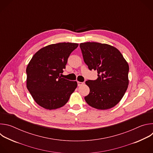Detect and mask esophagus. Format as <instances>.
<instances>
[{"label":"esophagus","instance_id":"esophagus-1","mask_svg":"<svg viewBox=\"0 0 153 153\" xmlns=\"http://www.w3.org/2000/svg\"><path fill=\"white\" fill-rule=\"evenodd\" d=\"M83 83H84L83 82H79V81H77V85H78L79 86H82Z\"/></svg>","mask_w":153,"mask_h":153}]
</instances>
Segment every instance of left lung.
<instances>
[{
    "mask_svg": "<svg viewBox=\"0 0 153 153\" xmlns=\"http://www.w3.org/2000/svg\"><path fill=\"white\" fill-rule=\"evenodd\" d=\"M85 63L90 70H97V79L88 80L90 93L85 97L90 106L107 110L116 106L124 96L129 83V66L121 53L105 43L86 42L80 44Z\"/></svg>",
    "mask_w": 153,
    "mask_h": 153,
    "instance_id": "left-lung-1",
    "label": "left lung"
}]
</instances>
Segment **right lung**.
Masks as SVG:
<instances>
[{
	"label": "right lung",
	"mask_w": 153,
	"mask_h": 153,
	"mask_svg": "<svg viewBox=\"0 0 153 153\" xmlns=\"http://www.w3.org/2000/svg\"><path fill=\"white\" fill-rule=\"evenodd\" d=\"M78 45L69 42L51 44L33 56L26 70L27 87L40 106L51 110L64 106L77 88L76 81L60 76L70 54Z\"/></svg>",
	"instance_id": "right-lung-1"
}]
</instances>
